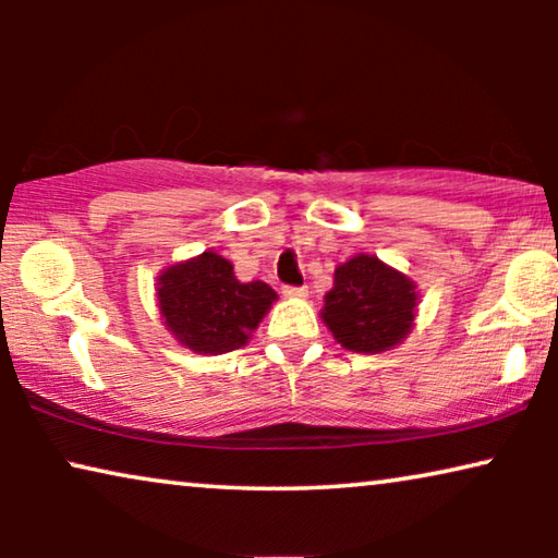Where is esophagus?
Masks as SVG:
<instances>
[{"label":"esophagus","mask_w":558,"mask_h":558,"mask_svg":"<svg viewBox=\"0 0 558 558\" xmlns=\"http://www.w3.org/2000/svg\"><path fill=\"white\" fill-rule=\"evenodd\" d=\"M284 296H289V300H304L307 287H284Z\"/></svg>","instance_id":"esophagus-1"}]
</instances>
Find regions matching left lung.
Returning <instances> with one entry per match:
<instances>
[{
  "instance_id": "left-lung-1",
  "label": "left lung",
  "mask_w": 558,
  "mask_h": 558,
  "mask_svg": "<svg viewBox=\"0 0 558 558\" xmlns=\"http://www.w3.org/2000/svg\"><path fill=\"white\" fill-rule=\"evenodd\" d=\"M416 284L373 254H357L335 269L323 323L353 353H384L414 327Z\"/></svg>"
}]
</instances>
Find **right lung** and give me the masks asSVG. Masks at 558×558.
<instances>
[{
    "label": "right lung",
    "mask_w": 558,
    "mask_h": 558,
    "mask_svg": "<svg viewBox=\"0 0 558 558\" xmlns=\"http://www.w3.org/2000/svg\"><path fill=\"white\" fill-rule=\"evenodd\" d=\"M274 300L277 292L269 284H243L233 264L213 251L167 266L157 279L165 327L180 345L201 355H223L246 345Z\"/></svg>",
    "instance_id": "1"
}]
</instances>
